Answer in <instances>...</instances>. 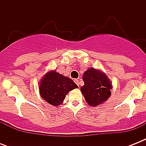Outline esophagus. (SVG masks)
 I'll return each mask as SVG.
<instances>
[{
    "mask_svg": "<svg viewBox=\"0 0 146 146\" xmlns=\"http://www.w3.org/2000/svg\"><path fill=\"white\" fill-rule=\"evenodd\" d=\"M74 82H76V84L78 86H80V80H74Z\"/></svg>",
    "mask_w": 146,
    "mask_h": 146,
    "instance_id": "esophagus-1",
    "label": "esophagus"
}]
</instances>
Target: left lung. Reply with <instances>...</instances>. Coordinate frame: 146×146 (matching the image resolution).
Segmentation results:
<instances>
[{"label":"left lung","mask_w":146,"mask_h":146,"mask_svg":"<svg viewBox=\"0 0 146 146\" xmlns=\"http://www.w3.org/2000/svg\"><path fill=\"white\" fill-rule=\"evenodd\" d=\"M82 80L84 86L80 90L90 106H98L111 96L112 83L102 71L93 67L88 69L82 76Z\"/></svg>","instance_id":"obj_1"}]
</instances>
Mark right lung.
Segmentation results:
<instances>
[{"label": "right lung", "mask_w": 146, "mask_h": 146, "mask_svg": "<svg viewBox=\"0 0 146 146\" xmlns=\"http://www.w3.org/2000/svg\"><path fill=\"white\" fill-rule=\"evenodd\" d=\"M76 88H78L77 85L71 79L51 70L40 81L39 92L48 104L57 106L63 103L66 94Z\"/></svg>", "instance_id": "right-lung-1"}]
</instances>
